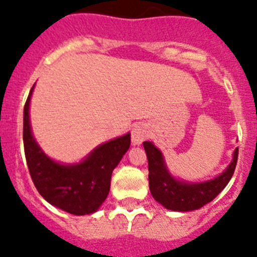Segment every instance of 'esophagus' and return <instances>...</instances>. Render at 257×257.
I'll return each instance as SVG.
<instances>
[{
  "label": "esophagus",
  "mask_w": 257,
  "mask_h": 257,
  "mask_svg": "<svg viewBox=\"0 0 257 257\" xmlns=\"http://www.w3.org/2000/svg\"><path fill=\"white\" fill-rule=\"evenodd\" d=\"M149 136L148 128L144 124H138L132 129V143L133 145H141Z\"/></svg>",
  "instance_id": "1"
}]
</instances>
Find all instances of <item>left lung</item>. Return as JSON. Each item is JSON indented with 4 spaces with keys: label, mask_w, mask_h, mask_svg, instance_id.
Listing matches in <instances>:
<instances>
[{
    "label": "left lung",
    "mask_w": 257,
    "mask_h": 257,
    "mask_svg": "<svg viewBox=\"0 0 257 257\" xmlns=\"http://www.w3.org/2000/svg\"><path fill=\"white\" fill-rule=\"evenodd\" d=\"M149 168V189L153 198L168 210L193 211L214 200L231 179L237 163L239 149H235L232 160L216 178L206 181H185L170 174L163 153L152 142H144Z\"/></svg>",
    "instance_id": "1"
}]
</instances>
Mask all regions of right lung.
<instances>
[{
    "label": "right lung",
    "instance_id": "right-lung-1",
    "mask_svg": "<svg viewBox=\"0 0 257 257\" xmlns=\"http://www.w3.org/2000/svg\"><path fill=\"white\" fill-rule=\"evenodd\" d=\"M33 88L23 109V144L33 184L51 205L73 215L93 214L107 199L114 168L131 147V133L98 145L76 164L56 162L41 149L31 129Z\"/></svg>",
    "mask_w": 257,
    "mask_h": 257
}]
</instances>
